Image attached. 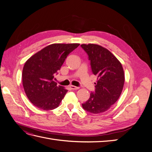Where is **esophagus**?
Here are the masks:
<instances>
[{
  "mask_svg": "<svg viewBox=\"0 0 152 152\" xmlns=\"http://www.w3.org/2000/svg\"><path fill=\"white\" fill-rule=\"evenodd\" d=\"M70 87L72 89H73V90H77L79 89V87H76L75 86H70Z\"/></svg>",
  "mask_w": 152,
  "mask_h": 152,
  "instance_id": "34e87169",
  "label": "esophagus"
}]
</instances>
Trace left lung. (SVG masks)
Masks as SVG:
<instances>
[{"label": "left lung", "mask_w": 152, "mask_h": 152, "mask_svg": "<svg viewBox=\"0 0 152 152\" xmlns=\"http://www.w3.org/2000/svg\"><path fill=\"white\" fill-rule=\"evenodd\" d=\"M81 47L88 55L92 72L97 77L95 91L82 104V107L92 113H103L115 103L122 93L125 80L122 64L101 45L89 44H82Z\"/></svg>", "instance_id": "left-lung-1"}]
</instances>
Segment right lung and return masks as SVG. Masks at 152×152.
<instances>
[{"mask_svg": "<svg viewBox=\"0 0 152 152\" xmlns=\"http://www.w3.org/2000/svg\"><path fill=\"white\" fill-rule=\"evenodd\" d=\"M79 44H53L31 56L23 66V86L31 103L44 110L57 108L68 90L54 82L68 55Z\"/></svg>", "mask_w": 152, "mask_h": 152, "instance_id": "add662e5", "label": "right lung"}]
</instances>
